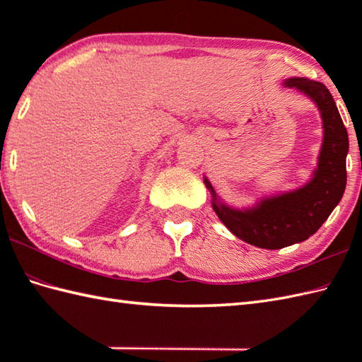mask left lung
<instances>
[{
    "instance_id": "left-lung-1",
    "label": "left lung",
    "mask_w": 362,
    "mask_h": 362,
    "mask_svg": "<svg viewBox=\"0 0 362 362\" xmlns=\"http://www.w3.org/2000/svg\"><path fill=\"white\" fill-rule=\"evenodd\" d=\"M283 86L308 96L320 112L324 140L311 179L297 189L264 196L255 205L235 209L222 201L204 177L211 206L222 224L240 240L269 250L302 243L316 233L341 202L347 185L349 135L332 93L324 83L306 78H289Z\"/></svg>"
}]
</instances>
